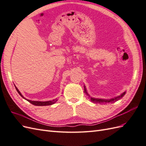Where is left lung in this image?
Here are the masks:
<instances>
[{
    "mask_svg": "<svg viewBox=\"0 0 146 146\" xmlns=\"http://www.w3.org/2000/svg\"><path fill=\"white\" fill-rule=\"evenodd\" d=\"M84 90H85V93L88 96V94L87 93L86 88H85V86H84ZM125 92H123V93H122L121 96H117V97H116V98H114V99H109V100H105V99H95V98H91V101L92 102H94V103L100 104H109V103H114V102H115L116 101H117L120 99H121L122 97L125 95Z\"/></svg>",
    "mask_w": 146,
    "mask_h": 146,
    "instance_id": "left-lung-1",
    "label": "left lung"
}]
</instances>
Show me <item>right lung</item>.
<instances>
[{"label":"right lung","mask_w":146,"mask_h":146,"mask_svg":"<svg viewBox=\"0 0 146 146\" xmlns=\"http://www.w3.org/2000/svg\"><path fill=\"white\" fill-rule=\"evenodd\" d=\"M15 88H16V91H17V92L19 94V95L22 97V98H23L24 99H25L26 100H27L28 102H29L30 103H31L32 104L34 105H36V106H47V105H52L55 104L56 102L57 101V99H54L53 100H50V101H46V102H40V101H32V100H28V99H26L25 98H24L23 96L21 94V93L20 92V91H19V90L17 89V88L15 86Z\"/></svg>","instance_id":"1"}]
</instances>
